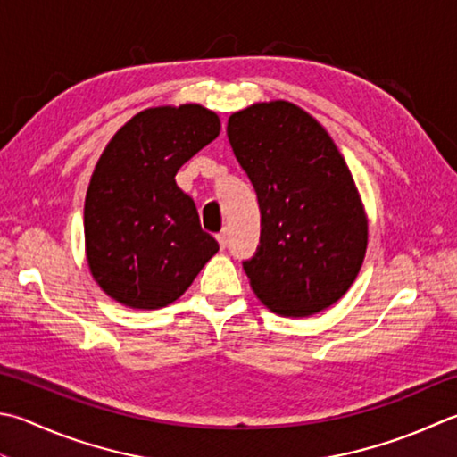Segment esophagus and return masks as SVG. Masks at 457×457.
Returning <instances> with one entry per match:
<instances>
[{
    "label": "esophagus",
    "instance_id": "obj_1",
    "mask_svg": "<svg viewBox=\"0 0 457 457\" xmlns=\"http://www.w3.org/2000/svg\"><path fill=\"white\" fill-rule=\"evenodd\" d=\"M217 240H219L220 248H227V245H228V235H227V230L219 232V235H217Z\"/></svg>",
    "mask_w": 457,
    "mask_h": 457
}]
</instances>
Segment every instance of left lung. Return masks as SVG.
<instances>
[{
    "instance_id": "obj_1",
    "label": "left lung",
    "mask_w": 457,
    "mask_h": 457,
    "mask_svg": "<svg viewBox=\"0 0 457 457\" xmlns=\"http://www.w3.org/2000/svg\"><path fill=\"white\" fill-rule=\"evenodd\" d=\"M227 135L261 206V243L243 262L256 296L280 316L332 306L362 266L368 222L330 135L288 101L232 113Z\"/></svg>"
}]
</instances>
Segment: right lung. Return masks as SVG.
Masks as SVG:
<instances>
[{"mask_svg": "<svg viewBox=\"0 0 457 457\" xmlns=\"http://www.w3.org/2000/svg\"><path fill=\"white\" fill-rule=\"evenodd\" d=\"M219 131V117L201 105L154 107L103 151L85 199V246L93 278L117 303L167 306L217 254L175 175Z\"/></svg>", "mask_w": 457, "mask_h": 457, "instance_id": "right-lung-1", "label": "right lung"}]
</instances>
